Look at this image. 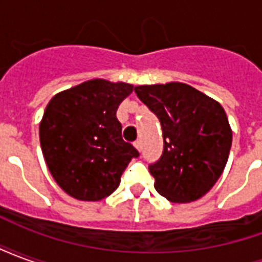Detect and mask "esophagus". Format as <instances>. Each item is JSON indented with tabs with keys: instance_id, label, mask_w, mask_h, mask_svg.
Listing matches in <instances>:
<instances>
[{
	"instance_id": "obj_1",
	"label": "esophagus",
	"mask_w": 262,
	"mask_h": 262,
	"mask_svg": "<svg viewBox=\"0 0 262 262\" xmlns=\"http://www.w3.org/2000/svg\"><path fill=\"white\" fill-rule=\"evenodd\" d=\"M135 147H136L139 151H142V142H140V140L135 142Z\"/></svg>"
}]
</instances>
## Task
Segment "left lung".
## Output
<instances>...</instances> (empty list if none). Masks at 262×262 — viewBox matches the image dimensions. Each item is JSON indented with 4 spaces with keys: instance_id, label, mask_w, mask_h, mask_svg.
<instances>
[{
    "instance_id": "1",
    "label": "left lung",
    "mask_w": 262,
    "mask_h": 262,
    "mask_svg": "<svg viewBox=\"0 0 262 262\" xmlns=\"http://www.w3.org/2000/svg\"><path fill=\"white\" fill-rule=\"evenodd\" d=\"M160 119L164 150L148 167L156 191L170 202H193L208 193L225 170L231 127L217 101L184 82L135 86Z\"/></svg>"
}]
</instances>
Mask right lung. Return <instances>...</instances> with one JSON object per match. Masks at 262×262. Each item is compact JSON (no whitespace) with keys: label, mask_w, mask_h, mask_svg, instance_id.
Masks as SVG:
<instances>
[{"label":"right lung","mask_w":262,"mask_h":262,"mask_svg":"<svg viewBox=\"0 0 262 262\" xmlns=\"http://www.w3.org/2000/svg\"><path fill=\"white\" fill-rule=\"evenodd\" d=\"M132 84L102 78L56 94L39 125L43 157L54 181L78 201H101L119 187L139 151L122 139L116 118Z\"/></svg>","instance_id":"right-lung-1"}]
</instances>
